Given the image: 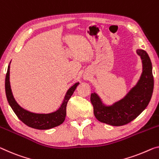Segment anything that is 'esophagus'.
<instances>
[{"instance_id": "1", "label": "esophagus", "mask_w": 159, "mask_h": 159, "mask_svg": "<svg viewBox=\"0 0 159 159\" xmlns=\"http://www.w3.org/2000/svg\"><path fill=\"white\" fill-rule=\"evenodd\" d=\"M84 80H88V79H89V77H88V76H84Z\"/></svg>"}]
</instances>
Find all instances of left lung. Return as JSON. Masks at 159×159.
I'll return each instance as SVG.
<instances>
[{
	"mask_svg": "<svg viewBox=\"0 0 159 159\" xmlns=\"http://www.w3.org/2000/svg\"><path fill=\"white\" fill-rule=\"evenodd\" d=\"M136 53L142 61V73L136 84L125 97L110 106H107L97 94L92 93L90 100L97 120L109 125L119 126L136 119L148 106L153 90L152 64L147 52L138 49Z\"/></svg>",
	"mask_w": 159,
	"mask_h": 159,
	"instance_id": "obj_1",
	"label": "left lung"
}]
</instances>
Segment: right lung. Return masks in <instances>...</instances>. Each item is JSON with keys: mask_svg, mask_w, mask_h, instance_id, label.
<instances>
[{"mask_svg": "<svg viewBox=\"0 0 159 159\" xmlns=\"http://www.w3.org/2000/svg\"><path fill=\"white\" fill-rule=\"evenodd\" d=\"M10 64L8 67L6 82H5L6 94L10 106L11 107L12 109L16 114V116L18 117V119L27 126L33 129H40V130L52 129L62 124L65 119L66 107H67V102L80 83H75L67 90L62 104L57 111L49 114L33 113L21 107L14 99L11 88V84H10Z\"/></svg>", "mask_w": 159, "mask_h": 159, "instance_id": "right-lung-1", "label": "right lung"}]
</instances>
